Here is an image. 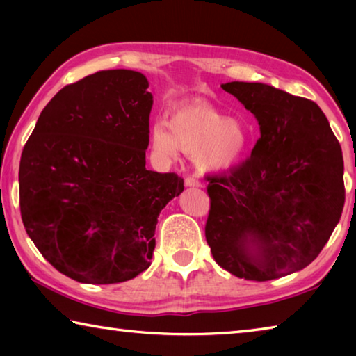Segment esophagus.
Returning <instances> with one entry per match:
<instances>
[{"mask_svg": "<svg viewBox=\"0 0 356 356\" xmlns=\"http://www.w3.org/2000/svg\"><path fill=\"white\" fill-rule=\"evenodd\" d=\"M185 186H190V188H197V186H201V182L195 176H188L185 179Z\"/></svg>", "mask_w": 356, "mask_h": 356, "instance_id": "1", "label": "esophagus"}]
</instances>
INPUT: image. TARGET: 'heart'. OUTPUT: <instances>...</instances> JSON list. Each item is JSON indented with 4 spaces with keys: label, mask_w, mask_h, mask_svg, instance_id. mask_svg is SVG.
Masks as SVG:
<instances>
[{
    "label": "heart",
    "mask_w": 356,
    "mask_h": 356,
    "mask_svg": "<svg viewBox=\"0 0 356 356\" xmlns=\"http://www.w3.org/2000/svg\"><path fill=\"white\" fill-rule=\"evenodd\" d=\"M150 144L156 154L174 159L179 149L196 154L202 172H220L236 166L248 144L242 122L229 119L202 102H188L172 108L168 122L155 124Z\"/></svg>",
    "instance_id": "obj_1"
}]
</instances>
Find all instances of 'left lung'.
Here are the masks:
<instances>
[{"label": "left lung", "mask_w": 356, "mask_h": 356, "mask_svg": "<svg viewBox=\"0 0 356 356\" xmlns=\"http://www.w3.org/2000/svg\"><path fill=\"white\" fill-rule=\"evenodd\" d=\"M221 88L254 114L261 138L242 165L207 177L210 251L237 278L270 281L300 272L341 218V144L312 100L264 83Z\"/></svg>", "instance_id": "obj_1"}]
</instances>
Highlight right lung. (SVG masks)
Instances as JSON below:
<instances>
[{
	"label": "right lung",
	"mask_w": 356,
	"mask_h": 356,
	"mask_svg": "<svg viewBox=\"0 0 356 356\" xmlns=\"http://www.w3.org/2000/svg\"><path fill=\"white\" fill-rule=\"evenodd\" d=\"M141 72L100 70L42 110L20 159L26 234L58 272L86 284L149 268L159 215L184 191L174 172L146 170L154 97Z\"/></svg>",
	"instance_id": "right-lung-1"
}]
</instances>
